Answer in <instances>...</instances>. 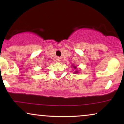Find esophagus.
<instances>
[{
  "instance_id": "34e87169",
  "label": "esophagus",
  "mask_w": 124,
  "mask_h": 124,
  "mask_svg": "<svg viewBox=\"0 0 124 124\" xmlns=\"http://www.w3.org/2000/svg\"><path fill=\"white\" fill-rule=\"evenodd\" d=\"M56 61H57V62H60V61H61V58L60 57H57V58H56Z\"/></svg>"
}]
</instances>
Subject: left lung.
Segmentation results:
<instances>
[{
  "mask_svg": "<svg viewBox=\"0 0 124 124\" xmlns=\"http://www.w3.org/2000/svg\"><path fill=\"white\" fill-rule=\"evenodd\" d=\"M72 66H73V68H74V69H76L77 66H73V65H72ZM74 73H79V71L76 70V71H75V72H74Z\"/></svg>",
  "mask_w": 124,
  "mask_h": 124,
  "instance_id": "obj_1",
  "label": "left lung"
}]
</instances>
